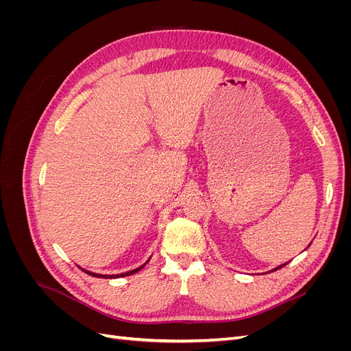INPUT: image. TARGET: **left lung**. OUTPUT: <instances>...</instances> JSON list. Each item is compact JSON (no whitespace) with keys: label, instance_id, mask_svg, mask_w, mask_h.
Masks as SVG:
<instances>
[{"label":"left lung","instance_id":"left-lung-1","mask_svg":"<svg viewBox=\"0 0 351 351\" xmlns=\"http://www.w3.org/2000/svg\"><path fill=\"white\" fill-rule=\"evenodd\" d=\"M309 246H311V244H309ZM284 265H287V263H284ZM284 265H280V267H277V268H274L271 272H274V271H277V269H280V268H282L284 267Z\"/></svg>","mask_w":351,"mask_h":351}]
</instances>
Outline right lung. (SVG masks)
I'll return each instance as SVG.
<instances>
[{
    "instance_id": "right-lung-1",
    "label": "right lung",
    "mask_w": 351,
    "mask_h": 351,
    "mask_svg": "<svg viewBox=\"0 0 351 351\" xmlns=\"http://www.w3.org/2000/svg\"><path fill=\"white\" fill-rule=\"evenodd\" d=\"M147 262H149V259H147V261L142 265V267H139V268L132 269V271H127V272H123V274H115V275H102V274H97V272L86 271V269H83V268H80V269H82V271H84L86 274H89V275H92V277H97V278H123V277H129V275H133V274H136V272H139Z\"/></svg>"
}]
</instances>
